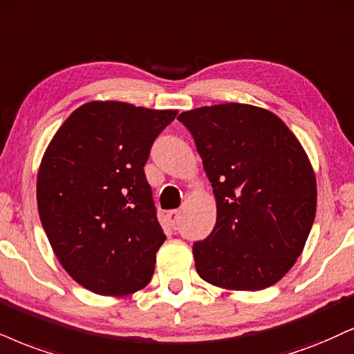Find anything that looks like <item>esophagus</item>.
<instances>
[{
    "label": "esophagus",
    "instance_id": "obj_1",
    "mask_svg": "<svg viewBox=\"0 0 354 354\" xmlns=\"http://www.w3.org/2000/svg\"><path fill=\"white\" fill-rule=\"evenodd\" d=\"M178 220H180V212L178 210H170L167 213V221L170 223V226H174V228H176Z\"/></svg>",
    "mask_w": 354,
    "mask_h": 354
}]
</instances>
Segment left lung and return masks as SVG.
<instances>
[{
	"mask_svg": "<svg viewBox=\"0 0 354 354\" xmlns=\"http://www.w3.org/2000/svg\"><path fill=\"white\" fill-rule=\"evenodd\" d=\"M194 138L216 198L215 228L194 243L203 281L261 290L289 272L317 212L313 169L281 118L225 103L177 118Z\"/></svg>",
	"mask_w": 354,
	"mask_h": 354,
	"instance_id": "1",
	"label": "left lung"
}]
</instances>
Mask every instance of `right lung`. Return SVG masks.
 <instances>
[{
	"label": "right lung",
	"mask_w": 354,
	"mask_h": 354,
	"mask_svg": "<svg viewBox=\"0 0 354 354\" xmlns=\"http://www.w3.org/2000/svg\"><path fill=\"white\" fill-rule=\"evenodd\" d=\"M176 116V110L90 102L65 120L42 157L44 231L64 269L95 294H133L154 274L165 234L144 165Z\"/></svg>",
	"instance_id": "1"
}]
</instances>
